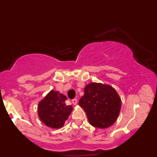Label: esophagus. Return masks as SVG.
Returning <instances> with one entry per match:
<instances>
[{"mask_svg": "<svg viewBox=\"0 0 157 157\" xmlns=\"http://www.w3.org/2000/svg\"><path fill=\"white\" fill-rule=\"evenodd\" d=\"M72 103L74 104V105H77V99H73L72 100Z\"/></svg>", "mask_w": 157, "mask_h": 157, "instance_id": "1", "label": "esophagus"}]
</instances>
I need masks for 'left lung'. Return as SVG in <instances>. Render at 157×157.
I'll return each instance as SVG.
<instances>
[{
	"label": "left lung",
	"instance_id": "left-lung-1",
	"mask_svg": "<svg viewBox=\"0 0 157 157\" xmlns=\"http://www.w3.org/2000/svg\"><path fill=\"white\" fill-rule=\"evenodd\" d=\"M84 95L79 100L94 127L105 128L114 123L121 109V99L109 85L92 82L85 87Z\"/></svg>",
	"mask_w": 157,
	"mask_h": 157
}]
</instances>
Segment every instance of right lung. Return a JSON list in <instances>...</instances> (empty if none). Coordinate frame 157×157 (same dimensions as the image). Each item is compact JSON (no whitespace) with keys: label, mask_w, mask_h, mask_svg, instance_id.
<instances>
[{"label":"right lung","mask_w":157,"mask_h":157,"mask_svg":"<svg viewBox=\"0 0 157 157\" xmlns=\"http://www.w3.org/2000/svg\"><path fill=\"white\" fill-rule=\"evenodd\" d=\"M67 97L59 91L52 90L38 104L39 118L52 128L63 127L72 111V105H67Z\"/></svg>","instance_id":"right-lung-1"}]
</instances>
